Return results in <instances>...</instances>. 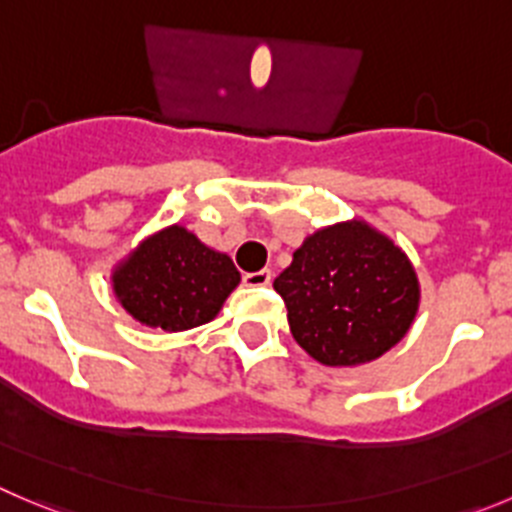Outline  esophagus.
<instances>
[{
	"mask_svg": "<svg viewBox=\"0 0 512 512\" xmlns=\"http://www.w3.org/2000/svg\"><path fill=\"white\" fill-rule=\"evenodd\" d=\"M243 284H246V286H269L271 284V271L261 269V271H253V274H243Z\"/></svg>",
	"mask_w": 512,
	"mask_h": 512,
	"instance_id": "esophagus-1",
	"label": "esophagus"
}]
</instances>
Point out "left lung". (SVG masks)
Returning <instances> with one entry per match:
<instances>
[{"label":"left lung","instance_id":"left-lung-1","mask_svg":"<svg viewBox=\"0 0 512 512\" xmlns=\"http://www.w3.org/2000/svg\"><path fill=\"white\" fill-rule=\"evenodd\" d=\"M274 289L296 344L326 367L382 357L405 337L420 306L407 253L357 218L306 236Z\"/></svg>","mask_w":512,"mask_h":512}]
</instances>
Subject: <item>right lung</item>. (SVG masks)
<instances>
[{"instance_id": "obj_1", "label": "right lung", "mask_w": 512, "mask_h": 512, "mask_svg": "<svg viewBox=\"0 0 512 512\" xmlns=\"http://www.w3.org/2000/svg\"><path fill=\"white\" fill-rule=\"evenodd\" d=\"M241 281L228 253L168 226L145 238L113 271V291L135 321L163 332L208 324Z\"/></svg>"}]
</instances>
